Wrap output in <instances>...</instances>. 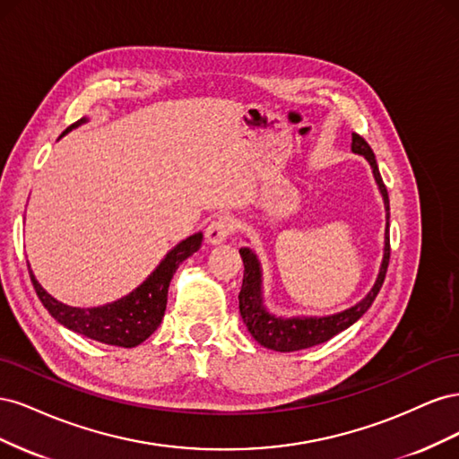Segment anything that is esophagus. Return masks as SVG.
I'll use <instances>...</instances> for the list:
<instances>
[{"instance_id": "obj_1", "label": "esophagus", "mask_w": 459, "mask_h": 459, "mask_svg": "<svg viewBox=\"0 0 459 459\" xmlns=\"http://www.w3.org/2000/svg\"><path fill=\"white\" fill-rule=\"evenodd\" d=\"M235 231V221L230 216H218L214 218L211 224L206 228V241L218 245V243H224L230 235Z\"/></svg>"}]
</instances>
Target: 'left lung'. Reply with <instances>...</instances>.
<instances>
[{"mask_svg":"<svg viewBox=\"0 0 459 459\" xmlns=\"http://www.w3.org/2000/svg\"><path fill=\"white\" fill-rule=\"evenodd\" d=\"M352 151L358 152V155H364L369 160L373 176L377 179L379 189L385 199V206H386L385 255H383V264L377 275V281H375L373 289L362 302H358L356 307L344 310L341 314L327 316V317H302V319L273 317L262 307L258 260L251 251H248V248H241L239 255L243 258L245 273H243V285L239 290V312L247 329L251 331V335L262 346H266V349H272L277 352H295V351L310 349V346L329 341L331 337H335L337 333L344 331L346 327H351L354 322H358V319L368 312V308L371 307L375 297L379 295V290L383 287L388 260H391V238H388V218H391V212L388 211H391V208H388V193L383 184V178L379 174V166H377V160H375L373 149L359 134H352Z\"/></svg>","mask_w":459,"mask_h":459,"instance_id":"left-lung-1","label":"left lung"}]
</instances>
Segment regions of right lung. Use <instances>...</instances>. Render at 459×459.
I'll return each mask as SVG.
<instances>
[{"instance_id":"obj_1","label":"right lung","mask_w":459,"mask_h":459,"mask_svg":"<svg viewBox=\"0 0 459 459\" xmlns=\"http://www.w3.org/2000/svg\"><path fill=\"white\" fill-rule=\"evenodd\" d=\"M82 122H86V118H80L78 122H74L73 126H68L61 135H65L68 130L76 128ZM201 243L203 233L191 235L189 239L182 241L174 251L166 255V258L160 262V266L152 272L147 277V281L137 287L132 295L124 297L113 304H107V307L101 308L82 310L66 307V304L57 302L41 289L32 272L30 280L36 289L38 299L59 324L93 341L132 349V346L143 342L151 333L159 327L166 310V297H169L172 275L179 264L189 258L193 253L199 251Z\"/></svg>"}]
</instances>
